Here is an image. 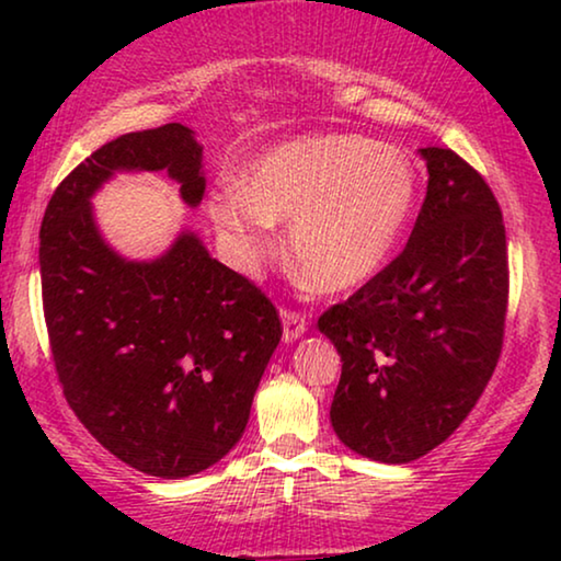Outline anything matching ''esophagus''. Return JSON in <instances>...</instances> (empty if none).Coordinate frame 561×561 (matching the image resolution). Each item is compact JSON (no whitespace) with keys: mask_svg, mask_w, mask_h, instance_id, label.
Wrapping results in <instances>:
<instances>
[{"mask_svg":"<svg viewBox=\"0 0 561 561\" xmlns=\"http://www.w3.org/2000/svg\"><path fill=\"white\" fill-rule=\"evenodd\" d=\"M280 319H283V340L286 342H296L298 336H304L306 327H309V319H306V313L301 311L283 309Z\"/></svg>","mask_w":561,"mask_h":561,"instance_id":"1","label":"esophagus"}]
</instances>
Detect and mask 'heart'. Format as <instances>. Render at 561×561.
I'll use <instances>...</instances> for the list:
<instances>
[{"instance_id": "obj_1", "label": "heart", "mask_w": 561, "mask_h": 561, "mask_svg": "<svg viewBox=\"0 0 561 561\" xmlns=\"http://www.w3.org/2000/svg\"><path fill=\"white\" fill-rule=\"evenodd\" d=\"M405 152L357 135H309L267 150L248 181L211 196V219L244 267L275 250V221L301 278L324 294L363 286L401 240L416 202Z\"/></svg>"}]
</instances>
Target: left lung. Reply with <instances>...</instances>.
Returning <instances> with one entry per match:
<instances>
[{
  "mask_svg": "<svg viewBox=\"0 0 561 561\" xmlns=\"http://www.w3.org/2000/svg\"><path fill=\"white\" fill-rule=\"evenodd\" d=\"M428 186L401 255L319 317L342 357L332 426L357 455L405 465L474 409L503 347V214L474 168L421 148Z\"/></svg>",
  "mask_w": 561,
  "mask_h": 561,
  "instance_id": "obj_1",
  "label": "left lung"
}]
</instances>
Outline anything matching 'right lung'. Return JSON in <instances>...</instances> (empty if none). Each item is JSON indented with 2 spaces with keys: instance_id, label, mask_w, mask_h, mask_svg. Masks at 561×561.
<instances>
[{
  "instance_id": "1",
  "label": "right lung",
  "mask_w": 561,
  "mask_h": 561,
  "mask_svg": "<svg viewBox=\"0 0 561 561\" xmlns=\"http://www.w3.org/2000/svg\"><path fill=\"white\" fill-rule=\"evenodd\" d=\"M117 171H168L183 202L202 204V145L179 122L91 152L43 217L45 324L64 396L89 434L135 470L179 480L240 442L283 327L263 290L188 229L156 260L114 252L91 196Z\"/></svg>"
}]
</instances>
